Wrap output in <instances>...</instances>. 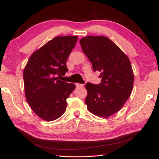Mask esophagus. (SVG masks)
I'll return each mask as SVG.
<instances>
[{
  "label": "esophagus",
  "instance_id": "1",
  "mask_svg": "<svg viewBox=\"0 0 159 159\" xmlns=\"http://www.w3.org/2000/svg\"><path fill=\"white\" fill-rule=\"evenodd\" d=\"M76 86L77 87H82L84 86L83 84H81V83H76Z\"/></svg>",
  "mask_w": 159,
  "mask_h": 159
}]
</instances>
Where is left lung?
Masks as SVG:
<instances>
[{
	"instance_id": "obj_1",
	"label": "left lung",
	"mask_w": 159,
	"mask_h": 159,
	"mask_svg": "<svg viewBox=\"0 0 159 159\" xmlns=\"http://www.w3.org/2000/svg\"><path fill=\"white\" fill-rule=\"evenodd\" d=\"M94 72H100L99 85L87 83L85 103L97 116L109 117L123 107L130 96L134 76L128 57L104 36H87L80 40Z\"/></svg>"
}]
</instances>
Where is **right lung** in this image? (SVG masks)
Wrapping results in <instances>:
<instances>
[{
  "instance_id": "add662e5",
  "label": "right lung",
  "mask_w": 159,
  "mask_h": 159,
  "mask_svg": "<svg viewBox=\"0 0 159 159\" xmlns=\"http://www.w3.org/2000/svg\"><path fill=\"white\" fill-rule=\"evenodd\" d=\"M77 36L56 37L33 52L24 69L26 99L37 116L50 121L65 113L73 83L60 80L68 71L66 61Z\"/></svg>"
}]
</instances>
